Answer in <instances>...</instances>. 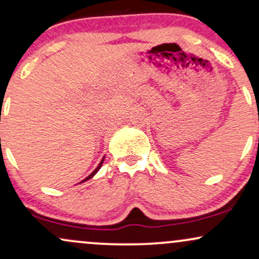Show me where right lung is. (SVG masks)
Here are the masks:
<instances>
[{
    "mask_svg": "<svg viewBox=\"0 0 259 259\" xmlns=\"http://www.w3.org/2000/svg\"><path fill=\"white\" fill-rule=\"evenodd\" d=\"M103 162H105V156H103V158H102V159H101L100 164H99V165H97V167H96V169H95V170H94V171H92V173H91L90 175H89V177H86L84 180H82V181H80V183H85V181L90 180V179H91V178H94V177H95V175H96V173H97V171H99V170H100V169H101V167H102Z\"/></svg>",
    "mask_w": 259,
    "mask_h": 259,
    "instance_id": "add662e5",
    "label": "right lung"
}]
</instances>
